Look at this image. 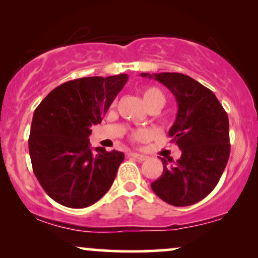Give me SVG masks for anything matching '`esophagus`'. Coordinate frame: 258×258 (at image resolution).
<instances>
[{
    "label": "esophagus",
    "instance_id": "esophagus-1",
    "mask_svg": "<svg viewBox=\"0 0 258 258\" xmlns=\"http://www.w3.org/2000/svg\"><path fill=\"white\" fill-rule=\"evenodd\" d=\"M131 156H132V157L138 159V161H145V159H148V156L140 155V153H137V152H132Z\"/></svg>",
    "mask_w": 258,
    "mask_h": 258
}]
</instances>
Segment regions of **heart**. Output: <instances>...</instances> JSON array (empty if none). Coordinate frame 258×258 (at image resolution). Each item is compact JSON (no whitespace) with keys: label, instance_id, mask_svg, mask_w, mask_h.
<instances>
[{"label":"heart","instance_id":"obj_1","mask_svg":"<svg viewBox=\"0 0 258 258\" xmlns=\"http://www.w3.org/2000/svg\"><path fill=\"white\" fill-rule=\"evenodd\" d=\"M142 96L145 105L148 106V108H151V107H159V108H162V107L165 105V95L157 87H145L144 89L142 90ZM142 135V132H136L133 137H135V138H140Z\"/></svg>","mask_w":258,"mask_h":258}]
</instances>
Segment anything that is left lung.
I'll list each match as a JSON object with an SVG mask.
<instances>
[{
    "mask_svg": "<svg viewBox=\"0 0 258 258\" xmlns=\"http://www.w3.org/2000/svg\"><path fill=\"white\" fill-rule=\"evenodd\" d=\"M155 78L174 94L177 115L169 136L181 158H162L163 174L151 183L159 199L177 207L190 206L216 188L230 157L229 118L213 91L187 75L140 74Z\"/></svg>",
    "mask_w": 258,
    "mask_h": 258,
    "instance_id": "8db88e82",
    "label": "left lung"
}]
</instances>
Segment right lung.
Listing matches in <instances>:
<instances>
[{"instance_id": "obj_1", "label": "right lung", "mask_w": 258, "mask_h": 258, "mask_svg": "<svg viewBox=\"0 0 258 258\" xmlns=\"http://www.w3.org/2000/svg\"><path fill=\"white\" fill-rule=\"evenodd\" d=\"M126 74L83 77L54 88L34 110L28 139L35 177L46 194L63 206L84 208L113 184L122 152L90 149L91 125L100 123Z\"/></svg>"}]
</instances>
